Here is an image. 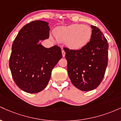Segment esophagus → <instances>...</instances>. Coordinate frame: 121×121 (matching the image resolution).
Returning <instances> with one entry per match:
<instances>
[{
	"mask_svg": "<svg viewBox=\"0 0 121 121\" xmlns=\"http://www.w3.org/2000/svg\"><path fill=\"white\" fill-rule=\"evenodd\" d=\"M62 57H64L65 56V52L64 50H62Z\"/></svg>",
	"mask_w": 121,
	"mask_h": 121,
	"instance_id": "obj_1",
	"label": "esophagus"
}]
</instances>
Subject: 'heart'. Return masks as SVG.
Wrapping results in <instances>:
<instances>
[{
	"label": "heart",
	"instance_id": "heart-1",
	"mask_svg": "<svg viewBox=\"0 0 121 121\" xmlns=\"http://www.w3.org/2000/svg\"><path fill=\"white\" fill-rule=\"evenodd\" d=\"M56 39L64 43L72 49H80L85 46L91 36V30L87 26L74 24L56 28L54 32Z\"/></svg>",
	"mask_w": 121,
	"mask_h": 121
}]
</instances>
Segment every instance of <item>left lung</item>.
Instances as JSON below:
<instances>
[{
    "instance_id": "left-lung-1",
    "label": "left lung",
    "mask_w": 121,
    "mask_h": 121,
    "mask_svg": "<svg viewBox=\"0 0 121 121\" xmlns=\"http://www.w3.org/2000/svg\"><path fill=\"white\" fill-rule=\"evenodd\" d=\"M89 42L79 50L64 48L69 78L82 91L95 89L101 84L108 65L109 44L98 28L91 26Z\"/></svg>"
}]
</instances>
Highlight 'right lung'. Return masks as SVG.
I'll list each match as a JSON object with an SVG mask.
<instances>
[{
    "label": "right lung",
    "instance_id": "obj_1",
    "mask_svg": "<svg viewBox=\"0 0 121 121\" xmlns=\"http://www.w3.org/2000/svg\"><path fill=\"white\" fill-rule=\"evenodd\" d=\"M48 23L33 21L22 28L12 45L9 66L12 78L21 90L36 93L47 86L53 68L62 58L57 45L46 48L39 40L49 38Z\"/></svg>",
    "mask_w": 121,
    "mask_h": 121
}]
</instances>
